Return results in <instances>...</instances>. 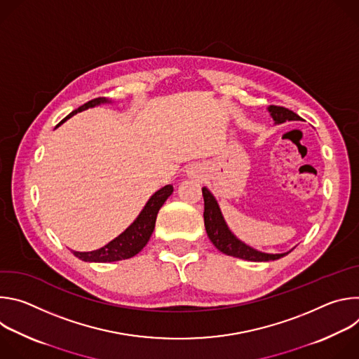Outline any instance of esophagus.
I'll return each instance as SVG.
<instances>
[{
    "instance_id": "esophagus-1",
    "label": "esophagus",
    "mask_w": 359,
    "mask_h": 359,
    "mask_svg": "<svg viewBox=\"0 0 359 359\" xmlns=\"http://www.w3.org/2000/svg\"><path fill=\"white\" fill-rule=\"evenodd\" d=\"M189 175L191 176V177H201V175H203V166H200V165H193L191 168H190V170H189Z\"/></svg>"
}]
</instances>
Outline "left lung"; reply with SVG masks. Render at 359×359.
I'll return each mask as SVG.
<instances>
[{
	"mask_svg": "<svg viewBox=\"0 0 359 359\" xmlns=\"http://www.w3.org/2000/svg\"><path fill=\"white\" fill-rule=\"evenodd\" d=\"M270 115L273 116L276 123H284V122H291V121H301V118L294 114L292 111L283 108V107H276L271 105L269 108ZM203 198H204V227H206L208 236L210 241L216 245L217 250L222 252L231 255V257L243 259L247 262H273L278 260L284 255H287L290 251L283 252V254H269V252H262L259 250H255L243 241H240L227 227L224 217L220 212V208L217 204V200L215 196L210 193L208 187H203Z\"/></svg>",
	"mask_w": 359,
	"mask_h": 359,
	"instance_id": "8db88e82",
	"label": "left lung"
}]
</instances>
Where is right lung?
<instances>
[{
  "mask_svg": "<svg viewBox=\"0 0 359 359\" xmlns=\"http://www.w3.org/2000/svg\"><path fill=\"white\" fill-rule=\"evenodd\" d=\"M109 102L105 97H96L89 102H86L85 105L79 107L76 111L71 112L65 119H62L57 128L64 123L67 119L74 116L78 112H82L88 108H93L100 104H107ZM173 193V186L168 184L158 190L155 194H153L147 203L144 204L143 210L139 213L136 220L116 238L109 241L107 245L102 248L93 250V251H72L75 257H78L82 262H89V263H111V262H119V260H126L136 255L149 241L153 230H155L156 224V217L163 206V203L168 200V197Z\"/></svg>",
  "mask_w": 359,
  "mask_h": 359,
  "instance_id": "obj_1",
  "label": "right lung"
}]
</instances>
